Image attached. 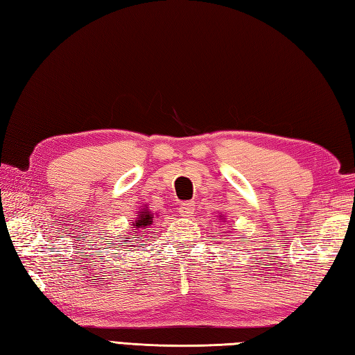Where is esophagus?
<instances>
[{"label":"esophagus","mask_w":355,"mask_h":355,"mask_svg":"<svg viewBox=\"0 0 355 355\" xmlns=\"http://www.w3.org/2000/svg\"><path fill=\"white\" fill-rule=\"evenodd\" d=\"M178 212L182 216H189L193 212V202H182L178 206Z\"/></svg>","instance_id":"esophagus-1"}]
</instances>
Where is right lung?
<instances>
[{
  "label": "right lung",
  "mask_w": 355,
  "mask_h": 355,
  "mask_svg": "<svg viewBox=\"0 0 355 355\" xmlns=\"http://www.w3.org/2000/svg\"><path fill=\"white\" fill-rule=\"evenodd\" d=\"M153 215H150L149 212H141V215H139V218H137V221H135L134 223V225H135V227H137V229H145V227H148V225H150V224H153ZM132 238H135V236H132ZM126 239H130V238H126ZM131 243H134V241H131ZM131 243H128V241H125V243L123 244H131ZM140 247V245H139ZM134 250H135V248H134Z\"/></svg>",
  "instance_id": "obj_1"
}]
</instances>
